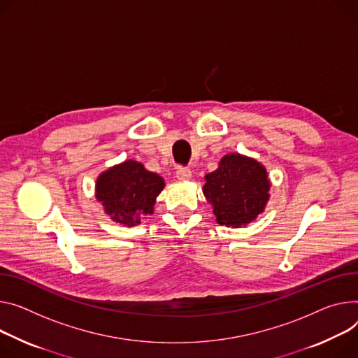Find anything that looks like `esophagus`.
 I'll return each instance as SVG.
<instances>
[{
  "label": "esophagus",
  "mask_w": 358,
  "mask_h": 358,
  "mask_svg": "<svg viewBox=\"0 0 358 358\" xmlns=\"http://www.w3.org/2000/svg\"><path fill=\"white\" fill-rule=\"evenodd\" d=\"M176 177H177L180 181H188V180H191L192 174H191V171H189L188 169H182V167H181V169L177 170Z\"/></svg>",
  "instance_id": "1"
}]
</instances>
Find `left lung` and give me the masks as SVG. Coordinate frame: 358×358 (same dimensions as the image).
Instances as JSON below:
<instances>
[{"instance_id": "1", "label": "left lung", "mask_w": 358, "mask_h": 358, "mask_svg": "<svg viewBox=\"0 0 358 358\" xmlns=\"http://www.w3.org/2000/svg\"><path fill=\"white\" fill-rule=\"evenodd\" d=\"M267 169L255 158L230 152L206 176L203 192L218 224L240 229L264 213L270 200Z\"/></svg>"}]
</instances>
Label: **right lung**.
<instances>
[{"instance_id": "1", "label": "right lung", "mask_w": 358, "mask_h": 358, "mask_svg": "<svg viewBox=\"0 0 358 358\" xmlns=\"http://www.w3.org/2000/svg\"><path fill=\"white\" fill-rule=\"evenodd\" d=\"M164 185L162 177L148 171L141 162L125 159L96 177L95 199L114 222L136 227L143 217L154 213Z\"/></svg>"}]
</instances>
